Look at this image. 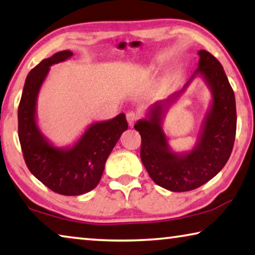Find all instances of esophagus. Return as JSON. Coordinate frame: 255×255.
Here are the masks:
<instances>
[{"instance_id":"obj_1","label":"esophagus","mask_w":255,"mask_h":255,"mask_svg":"<svg viewBox=\"0 0 255 255\" xmlns=\"http://www.w3.org/2000/svg\"><path fill=\"white\" fill-rule=\"evenodd\" d=\"M126 118H127V123H128L129 126H134V124L136 123V120H137V115L134 112H128Z\"/></svg>"}]
</instances>
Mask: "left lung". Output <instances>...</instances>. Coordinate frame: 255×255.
<instances>
[{
	"label": "left lung",
	"mask_w": 255,
	"mask_h": 255,
	"mask_svg": "<svg viewBox=\"0 0 255 255\" xmlns=\"http://www.w3.org/2000/svg\"><path fill=\"white\" fill-rule=\"evenodd\" d=\"M199 67L175 96L183 95L196 77L211 92L199 136L192 149L176 152L163 129L170 98L153 103L135 125L142 137L140 159L156 185L171 192H187L208 183L227 163L236 134L235 95L221 63L205 50L199 51ZM173 98V96H172Z\"/></svg>",
	"instance_id": "obj_1"
}]
</instances>
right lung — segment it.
Listing matches in <instances>:
<instances>
[{
    "mask_svg": "<svg viewBox=\"0 0 255 255\" xmlns=\"http://www.w3.org/2000/svg\"><path fill=\"white\" fill-rule=\"evenodd\" d=\"M69 50L44 59L28 74L18 109V135L29 171L61 195L88 193L100 183L104 165L121 134L127 130L125 113L110 120L91 124L74 144L56 146L40 130L37 99L53 64L72 56Z\"/></svg>",
    "mask_w": 255,
    "mask_h": 255,
    "instance_id": "add662e5",
    "label": "right lung"
}]
</instances>
